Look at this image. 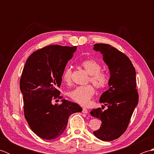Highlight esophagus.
<instances>
[{
	"mask_svg": "<svg viewBox=\"0 0 154 154\" xmlns=\"http://www.w3.org/2000/svg\"><path fill=\"white\" fill-rule=\"evenodd\" d=\"M82 112L85 113V114H87L88 113V110L85 108H83V110H82Z\"/></svg>",
	"mask_w": 154,
	"mask_h": 154,
	"instance_id": "34e87169",
	"label": "esophagus"
}]
</instances>
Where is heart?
<instances>
[{
    "mask_svg": "<svg viewBox=\"0 0 154 154\" xmlns=\"http://www.w3.org/2000/svg\"><path fill=\"white\" fill-rule=\"evenodd\" d=\"M82 66L88 73L90 75L89 81L97 89H101L105 87L109 81V76L106 72L101 69V65L99 62L89 59L84 60L81 62ZM72 69L70 67H67L64 70L62 75V79L67 85L71 83ZM94 87L88 85L86 86L78 87L75 88L69 93L71 99L75 102L79 103L83 106H87L89 104L91 99L94 96Z\"/></svg>",
    "mask_w": 154,
    "mask_h": 154,
    "instance_id": "1",
    "label": "heart"
}]
</instances>
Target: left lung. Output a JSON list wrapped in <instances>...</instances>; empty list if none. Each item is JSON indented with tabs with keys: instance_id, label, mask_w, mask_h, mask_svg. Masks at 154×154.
<instances>
[{
	"instance_id": "left-lung-1",
	"label": "left lung",
	"mask_w": 154,
	"mask_h": 154,
	"mask_svg": "<svg viewBox=\"0 0 154 154\" xmlns=\"http://www.w3.org/2000/svg\"><path fill=\"white\" fill-rule=\"evenodd\" d=\"M94 50L103 55L110 77L109 89L103 93L99 100L108 109L103 110V108H97L91 112V115L102 122L100 128L93 134L103 141H112L125 132L138 103L136 70L128 57L112 45L95 44Z\"/></svg>"
}]
</instances>
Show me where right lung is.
I'll return each instance as SVG.
<instances>
[{
    "instance_id": "obj_1",
    "label": "right lung",
    "mask_w": 154,
    "mask_h": 154,
    "mask_svg": "<svg viewBox=\"0 0 154 154\" xmlns=\"http://www.w3.org/2000/svg\"><path fill=\"white\" fill-rule=\"evenodd\" d=\"M76 48L45 46L31 54L23 69L20 88L24 117L32 131L42 139L58 138L66 128L69 116L82 111L79 104L65 99L59 105L52 104L53 100L63 99L58 89Z\"/></svg>"
}]
</instances>
